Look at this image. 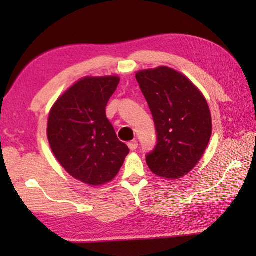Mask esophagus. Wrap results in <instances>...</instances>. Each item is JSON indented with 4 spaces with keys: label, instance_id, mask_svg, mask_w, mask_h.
<instances>
[{
    "label": "esophagus",
    "instance_id": "1",
    "mask_svg": "<svg viewBox=\"0 0 256 256\" xmlns=\"http://www.w3.org/2000/svg\"><path fill=\"white\" fill-rule=\"evenodd\" d=\"M138 146V144L136 140H133L131 142H128V148L131 150H136Z\"/></svg>",
    "mask_w": 256,
    "mask_h": 256
}]
</instances>
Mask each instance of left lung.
Wrapping results in <instances>:
<instances>
[{
	"mask_svg": "<svg viewBox=\"0 0 256 256\" xmlns=\"http://www.w3.org/2000/svg\"><path fill=\"white\" fill-rule=\"evenodd\" d=\"M136 81L152 114L157 144L146 156L151 172L180 178L201 159L212 122L206 98L188 78L167 66L140 71Z\"/></svg>",
	"mask_w": 256,
	"mask_h": 256,
	"instance_id": "left-lung-1",
	"label": "left lung"
}]
</instances>
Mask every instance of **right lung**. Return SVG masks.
I'll return each instance as SVG.
<instances>
[{
  "instance_id": "obj_1",
  "label": "right lung",
  "mask_w": 256,
  "mask_h": 256,
  "mask_svg": "<svg viewBox=\"0 0 256 256\" xmlns=\"http://www.w3.org/2000/svg\"><path fill=\"white\" fill-rule=\"evenodd\" d=\"M118 84V76H86L64 92L50 112L52 151L68 174L86 184L112 180L130 152L106 116Z\"/></svg>"
}]
</instances>
